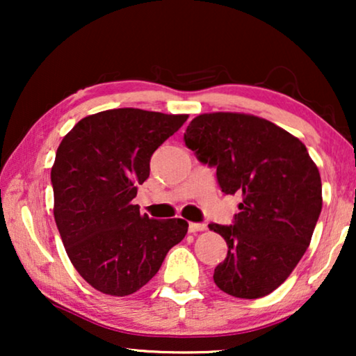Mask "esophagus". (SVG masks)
Segmentation results:
<instances>
[{
    "instance_id": "34e87169",
    "label": "esophagus",
    "mask_w": 356,
    "mask_h": 356,
    "mask_svg": "<svg viewBox=\"0 0 356 356\" xmlns=\"http://www.w3.org/2000/svg\"><path fill=\"white\" fill-rule=\"evenodd\" d=\"M207 228V225L206 223H194V222H191L189 223V227H188V230H189V233H197V232H204Z\"/></svg>"
}]
</instances>
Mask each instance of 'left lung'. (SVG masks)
<instances>
[{
	"mask_svg": "<svg viewBox=\"0 0 356 356\" xmlns=\"http://www.w3.org/2000/svg\"><path fill=\"white\" fill-rule=\"evenodd\" d=\"M184 143L217 168L223 193L243 197L233 225H209L228 246L213 282L236 298L272 293L308 250L323 209L321 175L305 144L270 121L232 111L196 116Z\"/></svg>",
	"mask_w": 356,
	"mask_h": 356,
	"instance_id": "left-lung-1",
	"label": "left lung"
}]
</instances>
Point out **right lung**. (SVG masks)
Listing matches in <instances>:
<instances>
[{"label":"right lung","mask_w":356,"mask_h":356,"mask_svg":"<svg viewBox=\"0 0 356 356\" xmlns=\"http://www.w3.org/2000/svg\"><path fill=\"white\" fill-rule=\"evenodd\" d=\"M188 115L115 108L82 118L56 150L53 216L72 266L111 296L134 293L183 240V218L155 220L133 204L150 157Z\"/></svg>","instance_id":"right-lung-1"}]
</instances>
